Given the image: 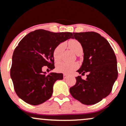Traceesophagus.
<instances>
[{"label":"esophagus","instance_id":"esophagus-1","mask_svg":"<svg viewBox=\"0 0 126 126\" xmlns=\"http://www.w3.org/2000/svg\"><path fill=\"white\" fill-rule=\"evenodd\" d=\"M67 77H68V75H66V74H63V78H64V79H67Z\"/></svg>","mask_w":126,"mask_h":126}]
</instances>
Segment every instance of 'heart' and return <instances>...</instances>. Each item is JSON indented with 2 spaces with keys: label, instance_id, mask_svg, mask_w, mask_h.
Wrapping results in <instances>:
<instances>
[{
  "label": "heart",
  "instance_id": "obj_1",
  "mask_svg": "<svg viewBox=\"0 0 126 126\" xmlns=\"http://www.w3.org/2000/svg\"><path fill=\"white\" fill-rule=\"evenodd\" d=\"M68 45L70 48L74 52L77 54L81 50H83L81 45L76 40H71L69 42ZM64 48V44L63 43H60L57 46L53 52V57L55 62H59L62 58V53ZM79 67L77 63H66V62H60L56 66V69L58 72L66 74H70L74 72Z\"/></svg>",
  "mask_w": 126,
  "mask_h": 126
}]
</instances>
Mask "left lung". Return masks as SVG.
<instances>
[{"instance_id":"8db88e82","label":"left lung","mask_w":126,"mask_h":126,"mask_svg":"<svg viewBox=\"0 0 126 126\" xmlns=\"http://www.w3.org/2000/svg\"><path fill=\"white\" fill-rule=\"evenodd\" d=\"M83 47V62L77 72L88 73L87 79L77 77L70 93L82 104H96L109 95L118 78L117 62L114 51L105 38L95 32H73Z\"/></svg>"}]
</instances>
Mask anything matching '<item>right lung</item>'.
I'll list each match as a JSON object with an SVG mask.
<instances>
[{
	"instance_id": "1",
	"label": "right lung",
	"mask_w": 126,
	"mask_h": 126,
	"mask_svg": "<svg viewBox=\"0 0 126 126\" xmlns=\"http://www.w3.org/2000/svg\"><path fill=\"white\" fill-rule=\"evenodd\" d=\"M71 38H73L72 32L37 30L21 40L13 52L10 70L14 90L20 98L35 106L51 97L54 83L63 79V74L51 72L46 75L42 69L45 67L50 71L55 68L54 49Z\"/></svg>"
}]
</instances>
